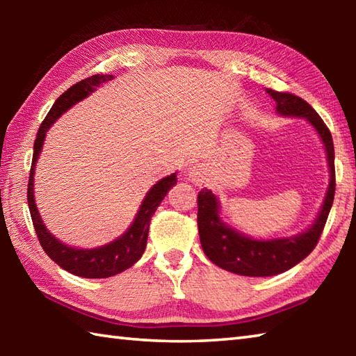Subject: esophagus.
Masks as SVG:
<instances>
[{
	"label": "esophagus",
	"instance_id": "1",
	"mask_svg": "<svg viewBox=\"0 0 356 356\" xmlns=\"http://www.w3.org/2000/svg\"><path fill=\"white\" fill-rule=\"evenodd\" d=\"M209 176H210L209 168L206 165H202V163H197L195 166H191L190 171H188V179L196 185H201V184L206 182Z\"/></svg>",
	"mask_w": 356,
	"mask_h": 356
}]
</instances>
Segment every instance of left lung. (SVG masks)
I'll use <instances>...</instances> for the list:
<instances>
[{
	"label": "left lung",
	"instance_id": "8db88e82",
	"mask_svg": "<svg viewBox=\"0 0 356 356\" xmlns=\"http://www.w3.org/2000/svg\"><path fill=\"white\" fill-rule=\"evenodd\" d=\"M275 100L276 113L286 118L306 119L314 127L327 154L330 184L316 220L306 231L292 237L252 238L221 220L220 201L212 190L197 195V229L206 256L220 268L242 276H273L287 272L316 248L334 200V146L321 116L303 99L289 92L265 89Z\"/></svg>",
	"mask_w": 356,
	"mask_h": 356
}]
</instances>
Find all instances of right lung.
I'll use <instances>...</instances> for the list:
<instances>
[{
	"mask_svg": "<svg viewBox=\"0 0 356 356\" xmlns=\"http://www.w3.org/2000/svg\"><path fill=\"white\" fill-rule=\"evenodd\" d=\"M113 78V75L108 74L92 75L78 81L63 95H59V99L53 104L51 110L48 111L44 122L40 124L38 138L34 141L33 163L28 184V206L29 212H31L35 234H38L42 248H44L51 261H55L59 267L67 270L69 273L81 276V278H110V276L124 272V270L130 268L131 265L140 261L147 245L150 218L155 213L156 207L165 200L166 193L177 184V172H172L171 176L160 179L147 191L134 222L129 226L127 231L122 236L114 238L113 242L95 246V248H76V246L63 243L61 240L56 238L48 231L45 222L42 221L34 201V171L42 147H44L47 131L65 111H69L78 102L89 97L100 84L111 81Z\"/></svg>",
	"mask_w": 356,
	"mask_h": 356,
	"instance_id": "obj_1",
	"label": "right lung"
}]
</instances>
